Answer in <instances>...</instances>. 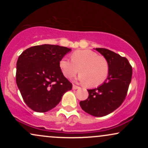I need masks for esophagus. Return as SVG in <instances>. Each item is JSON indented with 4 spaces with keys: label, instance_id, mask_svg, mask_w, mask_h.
Segmentation results:
<instances>
[{
    "label": "esophagus",
    "instance_id": "obj_1",
    "mask_svg": "<svg viewBox=\"0 0 148 148\" xmlns=\"http://www.w3.org/2000/svg\"><path fill=\"white\" fill-rule=\"evenodd\" d=\"M79 88H80V87H79V86H75V85H73V86H72L73 90H77V89H79Z\"/></svg>",
    "mask_w": 148,
    "mask_h": 148
}]
</instances>
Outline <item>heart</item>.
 <instances>
[{"instance_id": "heart-1", "label": "heart", "mask_w": 148, "mask_h": 148, "mask_svg": "<svg viewBox=\"0 0 148 148\" xmlns=\"http://www.w3.org/2000/svg\"><path fill=\"white\" fill-rule=\"evenodd\" d=\"M71 60L62 58L59 67L63 75L71 79L79 72V82L87 84L88 87L95 88L106 81L109 72V64L106 58L88 49L76 50L71 54Z\"/></svg>"}]
</instances>
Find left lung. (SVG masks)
Wrapping results in <instances>:
<instances>
[{
	"label": "left lung",
	"instance_id": "1",
	"mask_svg": "<svg viewBox=\"0 0 148 148\" xmlns=\"http://www.w3.org/2000/svg\"><path fill=\"white\" fill-rule=\"evenodd\" d=\"M106 58L109 72L105 82L94 89L88 90V99L80 101L85 112L102 117L114 111L123 102L132 76V67L126 58L106 49H95Z\"/></svg>",
	"mask_w": 148,
	"mask_h": 148
}]
</instances>
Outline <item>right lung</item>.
I'll use <instances>...</instances> for the list:
<instances>
[{"instance_id":"obj_1","label":"right lung","mask_w":148,"mask_h":148,"mask_svg":"<svg viewBox=\"0 0 148 148\" xmlns=\"http://www.w3.org/2000/svg\"><path fill=\"white\" fill-rule=\"evenodd\" d=\"M72 49L58 45L34 46L16 62V81L23 100L33 111L45 113L60 101L72 84L64 77L59 62Z\"/></svg>"}]
</instances>
